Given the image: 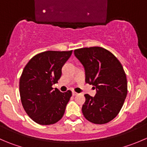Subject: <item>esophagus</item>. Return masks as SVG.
Returning a JSON list of instances; mask_svg holds the SVG:
<instances>
[{"instance_id":"34e87169","label":"esophagus","mask_w":147,"mask_h":147,"mask_svg":"<svg viewBox=\"0 0 147 147\" xmlns=\"http://www.w3.org/2000/svg\"><path fill=\"white\" fill-rule=\"evenodd\" d=\"M78 92H75V91H72V95H78Z\"/></svg>"}]
</instances>
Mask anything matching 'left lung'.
I'll list each match as a JSON object with an SVG mask.
<instances>
[{"label":"left lung","instance_id":"obj_1","mask_svg":"<svg viewBox=\"0 0 147 147\" xmlns=\"http://www.w3.org/2000/svg\"><path fill=\"white\" fill-rule=\"evenodd\" d=\"M74 54L85 68V82L97 90L94 97L85 95L83 116L95 124L108 123L119 114L127 95L123 66L111 52L100 47L75 49Z\"/></svg>","mask_w":147,"mask_h":147}]
</instances>
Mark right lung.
<instances>
[{
  "label": "right lung",
  "instance_id": "right-lung-1",
  "mask_svg": "<svg viewBox=\"0 0 147 147\" xmlns=\"http://www.w3.org/2000/svg\"><path fill=\"white\" fill-rule=\"evenodd\" d=\"M70 51H47L33 57L23 70L19 81L21 103L28 116L40 125H51L63 116L72 92L52 88L62 75V68Z\"/></svg>",
  "mask_w": 147,
  "mask_h": 147
}]
</instances>
